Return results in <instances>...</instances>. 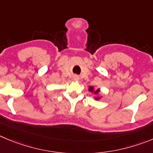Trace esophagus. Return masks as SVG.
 <instances>
[{"mask_svg": "<svg viewBox=\"0 0 153 153\" xmlns=\"http://www.w3.org/2000/svg\"><path fill=\"white\" fill-rule=\"evenodd\" d=\"M78 77H77V76L74 77V80H75V81H77V80H78Z\"/></svg>", "mask_w": 153, "mask_h": 153, "instance_id": "34e87169", "label": "esophagus"}]
</instances>
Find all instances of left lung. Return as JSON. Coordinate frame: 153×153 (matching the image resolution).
<instances>
[{"label": "left lung", "mask_w": 153, "mask_h": 153, "mask_svg": "<svg viewBox=\"0 0 153 153\" xmlns=\"http://www.w3.org/2000/svg\"><path fill=\"white\" fill-rule=\"evenodd\" d=\"M88 90H89V91L94 92V87H89ZM99 92H100V90H99V89H97V90H96L95 91H94V94H97ZM95 99L96 100H98V99H100V97H96Z\"/></svg>", "instance_id": "8db88e82"}]
</instances>
